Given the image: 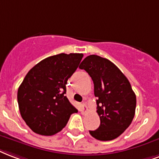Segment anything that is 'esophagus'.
I'll return each mask as SVG.
<instances>
[{
    "label": "esophagus",
    "instance_id": "1",
    "mask_svg": "<svg viewBox=\"0 0 159 159\" xmlns=\"http://www.w3.org/2000/svg\"><path fill=\"white\" fill-rule=\"evenodd\" d=\"M87 111H88V107H87L85 104H82L80 107L81 113H82V114H85Z\"/></svg>",
    "mask_w": 159,
    "mask_h": 159
}]
</instances>
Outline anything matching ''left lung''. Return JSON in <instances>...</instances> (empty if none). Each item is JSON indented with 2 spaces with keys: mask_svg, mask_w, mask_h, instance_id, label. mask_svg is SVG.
Returning <instances> with one entry per match:
<instances>
[{
  "mask_svg": "<svg viewBox=\"0 0 159 159\" xmlns=\"http://www.w3.org/2000/svg\"><path fill=\"white\" fill-rule=\"evenodd\" d=\"M94 83L97 113L101 125L89 131L93 138L111 141L118 138L132 123L137 99L129 80L112 62L98 55H89L81 62Z\"/></svg>",
  "mask_w": 159,
  "mask_h": 159,
  "instance_id": "8db88e82",
  "label": "left lung"
}]
</instances>
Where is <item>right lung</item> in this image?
Returning <instances> with one entry per match:
<instances>
[{
	"mask_svg": "<svg viewBox=\"0 0 159 159\" xmlns=\"http://www.w3.org/2000/svg\"><path fill=\"white\" fill-rule=\"evenodd\" d=\"M82 53L50 56L32 68L17 91L22 119L38 134L52 136L66 126L78 111L66 94L67 80L77 70Z\"/></svg>",
	"mask_w": 159,
	"mask_h": 159,
	"instance_id": "add662e5",
	"label": "right lung"
}]
</instances>
